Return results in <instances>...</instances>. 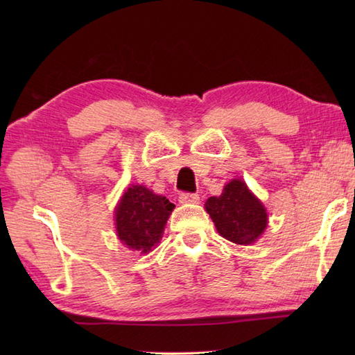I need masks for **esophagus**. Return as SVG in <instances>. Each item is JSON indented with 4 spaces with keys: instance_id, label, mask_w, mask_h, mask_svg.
<instances>
[{
    "instance_id": "34e87169",
    "label": "esophagus",
    "mask_w": 355,
    "mask_h": 355,
    "mask_svg": "<svg viewBox=\"0 0 355 355\" xmlns=\"http://www.w3.org/2000/svg\"><path fill=\"white\" fill-rule=\"evenodd\" d=\"M178 201L182 202V205H195V202L200 201V197L197 193H189V192H183L180 193Z\"/></svg>"
}]
</instances>
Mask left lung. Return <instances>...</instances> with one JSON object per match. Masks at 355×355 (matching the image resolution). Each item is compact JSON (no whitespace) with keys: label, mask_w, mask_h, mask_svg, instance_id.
I'll list each match as a JSON object with an SVG mask.
<instances>
[{"label":"left lung","mask_w":355,"mask_h":355,"mask_svg":"<svg viewBox=\"0 0 355 355\" xmlns=\"http://www.w3.org/2000/svg\"><path fill=\"white\" fill-rule=\"evenodd\" d=\"M205 206L218 233L239 245L253 244L268 224L266 207L243 180H232L220 197H210Z\"/></svg>","instance_id":"1"}]
</instances>
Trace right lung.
<instances>
[{"mask_svg":"<svg viewBox=\"0 0 355 355\" xmlns=\"http://www.w3.org/2000/svg\"><path fill=\"white\" fill-rule=\"evenodd\" d=\"M172 202L141 184L128 187L116 207V230L122 243L140 253H149L160 243Z\"/></svg>","mask_w":355,"mask_h":355,"instance_id":"1","label":"right lung"}]
</instances>
